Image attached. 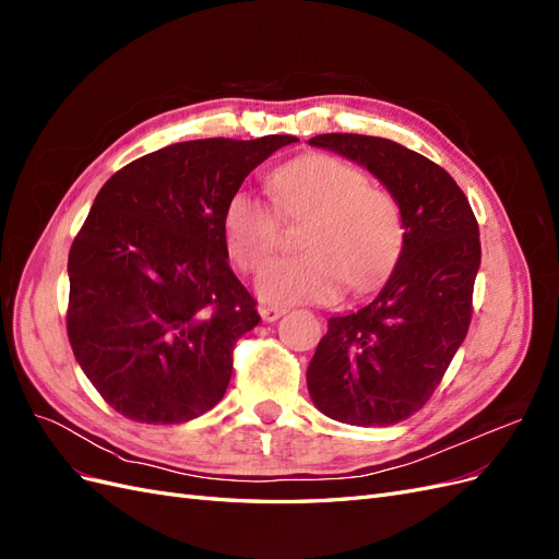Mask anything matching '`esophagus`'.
Segmentation results:
<instances>
[{
  "instance_id": "esophagus-1",
  "label": "esophagus",
  "mask_w": 559,
  "mask_h": 559,
  "mask_svg": "<svg viewBox=\"0 0 559 559\" xmlns=\"http://www.w3.org/2000/svg\"><path fill=\"white\" fill-rule=\"evenodd\" d=\"M259 312H261L263 321H277L286 312V308H282V306H261Z\"/></svg>"
}]
</instances>
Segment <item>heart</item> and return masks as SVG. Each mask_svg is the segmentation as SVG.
I'll return each mask as SVG.
<instances>
[{
    "label": "heart",
    "mask_w": 559,
    "mask_h": 559,
    "mask_svg": "<svg viewBox=\"0 0 559 559\" xmlns=\"http://www.w3.org/2000/svg\"><path fill=\"white\" fill-rule=\"evenodd\" d=\"M277 207L289 222H306L300 257L270 263L257 289L267 302L331 300L361 292L394 265L403 245V218L394 193L366 179L352 163L310 154L270 175ZM224 240L242 273H257L282 245L277 210L247 189L224 207Z\"/></svg>",
    "instance_id": "obj_1"
}]
</instances>
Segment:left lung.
<instances>
[{
  "label": "left lung",
  "instance_id": "left-lung-1",
  "mask_svg": "<svg viewBox=\"0 0 559 559\" xmlns=\"http://www.w3.org/2000/svg\"><path fill=\"white\" fill-rule=\"evenodd\" d=\"M373 173L394 193L403 247L382 292L329 319L308 366L317 408L354 427L421 411L468 333L480 265L478 222L441 165L392 140L329 132L310 140Z\"/></svg>",
  "mask_w": 559,
  "mask_h": 559
}]
</instances>
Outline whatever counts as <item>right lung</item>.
Listing matches in <instances>:
<instances>
[{
  "mask_svg": "<svg viewBox=\"0 0 559 559\" xmlns=\"http://www.w3.org/2000/svg\"><path fill=\"white\" fill-rule=\"evenodd\" d=\"M294 142H179L99 189L67 263V335L116 413L179 425L224 399L235 343L261 321L228 265L224 207L253 167Z\"/></svg>",
  "mask_w": 559,
  "mask_h": 559,
  "instance_id": "1",
  "label": "right lung"
}]
</instances>
